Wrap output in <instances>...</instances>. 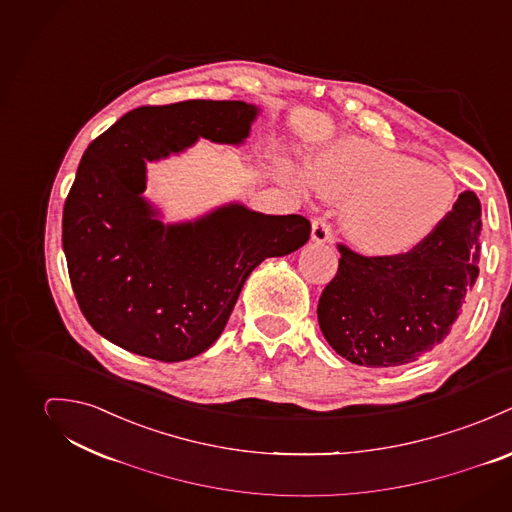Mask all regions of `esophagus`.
Listing matches in <instances>:
<instances>
[{
  "label": "esophagus",
  "mask_w": 512,
  "mask_h": 512,
  "mask_svg": "<svg viewBox=\"0 0 512 512\" xmlns=\"http://www.w3.org/2000/svg\"><path fill=\"white\" fill-rule=\"evenodd\" d=\"M312 241L316 243H328L332 239V228L324 218H316L312 220V233H310Z\"/></svg>",
  "instance_id": "esophagus-1"
}]
</instances>
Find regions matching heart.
<instances>
[{
    "instance_id": "obj_1",
    "label": "heart",
    "mask_w": 512,
    "mask_h": 512,
    "mask_svg": "<svg viewBox=\"0 0 512 512\" xmlns=\"http://www.w3.org/2000/svg\"><path fill=\"white\" fill-rule=\"evenodd\" d=\"M308 174L320 196L345 202L343 235L373 257L414 251L454 206L455 184L448 172L363 139H345L316 155Z\"/></svg>"
}]
</instances>
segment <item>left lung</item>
Wrapping results in <instances>:
<instances>
[{
	"instance_id": "1",
	"label": "left lung",
	"mask_w": 512,
	"mask_h": 512,
	"mask_svg": "<svg viewBox=\"0 0 512 512\" xmlns=\"http://www.w3.org/2000/svg\"><path fill=\"white\" fill-rule=\"evenodd\" d=\"M481 204L459 194L446 222L398 257H363L338 245L336 277L318 302L326 341L365 367H398L432 351L452 332L479 275Z\"/></svg>"
}]
</instances>
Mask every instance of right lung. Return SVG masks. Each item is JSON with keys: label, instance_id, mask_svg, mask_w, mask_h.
<instances>
[{"label": "right lung", "instance_id": "1", "mask_svg": "<svg viewBox=\"0 0 512 512\" xmlns=\"http://www.w3.org/2000/svg\"><path fill=\"white\" fill-rule=\"evenodd\" d=\"M259 108L188 100L143 106L90 143L64 202L62 249L78 306L115 345L159 361L206 351L267 257L310 237L302 216H267L231 202L192 222L165 224L145 196L147 163L200 137L241 145Z\"/></svg>", "mask_w": 512, "mask_h": 512}]
</instances>
